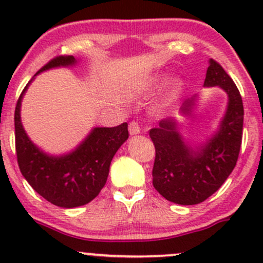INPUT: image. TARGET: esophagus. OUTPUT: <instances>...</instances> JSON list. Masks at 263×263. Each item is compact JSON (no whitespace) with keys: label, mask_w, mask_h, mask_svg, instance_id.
Wrapping results in <instances>:
<instances>
[{"label":"esophagus","mask_w":263,"mask_h":263,"mask_svg":"<svg viewBox=\"0 0 263 263\" xmlns=\"http://www.w3.org/2000/svg\"><path fill=\"white\" fill-rule=\"evenodd\" d=\"M128 131L131 135H137L141 132V125L137 121H131L128 125Z\"/></svg>","instance_id":"esophagus-1"}]
</instances>
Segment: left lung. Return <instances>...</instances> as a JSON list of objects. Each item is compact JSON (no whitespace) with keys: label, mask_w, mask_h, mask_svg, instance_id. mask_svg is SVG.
Instances as JSON below:
<instances>
[{"label":"left lung","mask_w":263,"mask_h":263,"mask_svg":"<svg viewBox=\"0 0 263 263\" xmlns=\"http://www.w3.org/2000/svg\"><path fill=\"white\" fill-rule=\"evenodd\" d=\"M205 86H220L229 95V105L218 134L194 152L184 143L171 119L159 121L149 131L156 148L153 186L163 198L180 205L206 200L230 176L242 142L243 105L240 91L218 62L211 59ZM190 102L183 107L189 111Z\"/></svg>","instance_id":"left-lung-1"}]
</instances>
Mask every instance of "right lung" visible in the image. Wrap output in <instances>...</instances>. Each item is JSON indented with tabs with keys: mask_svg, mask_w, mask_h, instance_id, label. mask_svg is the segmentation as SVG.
Listing matches in <instances>:
<instances>
[{
	"mask_svg": "<svg viewBox=\"0 0 263 263\" xmlns=\"http://www.w3.org/2000/svg\"><path fill=\"white\" fill-rule=\"evenodd\" d=\"M74 63L73 55H58L35 75L54 66ZM28 84L14 110V140L21 173L39 195L57 206L75 208L90 203L104 188L115 153L128 138L127 122L116 127L93 128L70 155L49 157L32 143L21 123V101Z\"/></svg>",
	"mask_w": 263,
	"mask_h": 263,
	"instance_id": "1",
	"label": "right lung"
}]
</instances>
